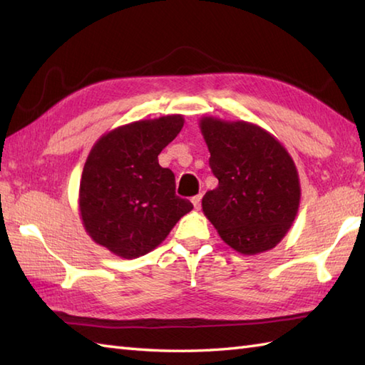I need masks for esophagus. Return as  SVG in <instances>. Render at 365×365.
Here are the masks:
<instances>
[{
  "mask_svg": "<svg viewBox=\"0 0 365 365\" xmlns=\"http://www.w3.org/2000/svg\"><path fill=\"white\" fill-rule=\"evenodd\" d=\"M200 199H202V196H200V195H197V196H195V197L191 199V202H192V205H195V208L200 207Z\"/></svg>",
  "mask_w": 365,
  "mask_h": 365,
  "instance_id": "obj_1",
  "label": "esophagus"
}]
</instances>
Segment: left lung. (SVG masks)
I'll use <instances>...</instances> for the list:
<instances>
[{
  "label": "left lung",
  "mask_w": 365,
  "mask_h": 365,
  "mask_svg": "<svg viewBox=\"0 0 365 365\" xmlns=\"http://www.w3.org/2000/svg\"><path fill=\"white\" fill-rule=\"evenodd\" d=\"M199 127L218 178V187L202 197L207 220L240 254L273 250L292 227L301 199L290 153L251 122L205 115Z\"/></svg>",
  "instance_id": "1"
}]
</instances>
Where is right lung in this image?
Returning a JSON list of instances; mask_svg holds the SVG:
<instances>
[{"mask_svg": "<svg viewBox=\"0 0 365 365\" xmlns=\"http://www.w3.org/2000/svg\"><path fill=\"white\" fill-rule=\"evenodd\" d=\"M180 114L127 123L92 147L80 182V216L88 235L122 259L155 250L192 210L175 196V177L158 155L180 133Z\"/></svg>", "mask_w": 365, "mask_h": 365, "instance_id": "1", "label": "right lung"}]
</instances>
